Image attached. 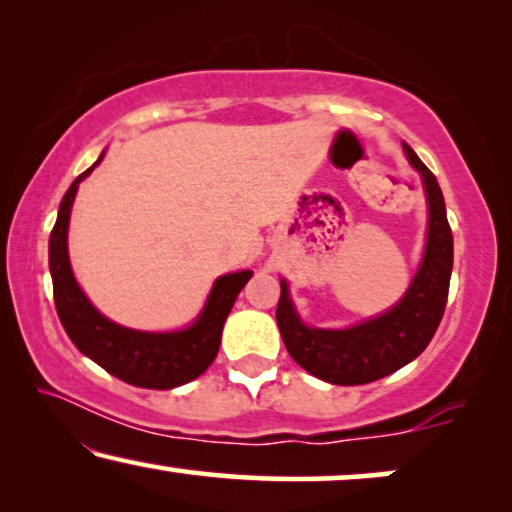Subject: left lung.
<instances>
[{
    "instance_id": "8db88e82",
    "label": "left lung",
    "mask_w": 512,
    "mask_h": 512,
    "mask_svg": "<svg viewBox=\"0 0 512 512\" xmlns=\"http://www.w3.org/2000/svg\"><path fill=\"white\" fill-rule=\"evenodd\" d=\"M403 151L410 165L422 174L429 207L424 256L403 298L387 312L361 324L314 328L300 319L289 296V284L279 279L282 296L277 303V326L284 345L300 368L324 382L354 387L396 373L424 352L443 319L454 258L443 191L433 172L405 142Z\"/></svg>"
}]
</instances>
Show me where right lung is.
<instances>
[{
  "mask_svg": "<svg viewBox=\"0 0 512 512\" xmlns=\"http://www.w3.org/2000/svg\"><path fill=\"white\" fill-rule=\"evenodd\" d=\"M104 153L93 167L79 174L60 202L58 221L48 240V268L53 277V298L60 324L81 354L93 359L118 380L144 389H174L195 380L212 366L219 354L223 324L235 298L254 272H228L216 279L207 303L191 326L170 333H151L125 328L95 310L69 263L67 230L79 184L102 163Z\"/></svg>",
  "mask_w": 512,
  "mask_h": 512,
  "instance_id": "right-lung-1",
  "label": "right lung"
}]
</instances>
